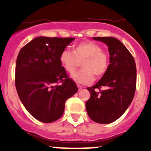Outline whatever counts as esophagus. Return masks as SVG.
<instances>
[{"label": "esophagus", "mask_w": 151, "mask_h": 151, "mask_svg": "<svg viewBox=\"0 0 151 151\" xmlns=\"http://www.w3.org/2000/svg\"><path fill=\"white\" fill-rule=\"evenodd\" d=\"M77 86H78V90H82V88H83V87H82V85H77Z\"/></svg>", "instance_id": "1"}]
</instances>
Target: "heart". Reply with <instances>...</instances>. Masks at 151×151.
<instances>
[{
  "instance_id": "1",
  "label": "heart",
  "mask_w": 151,
  "mask_h": 151,
  "mask_svg": "<svg viewBox=\"0 0 151 151\" xmlns=\"http://www.w3.org/2000/svg\"><path fill=\"white\" fill-rule=\"evenodd\" d=\"M60 61L66 72L73 73L82 62V70L72 75L78 84L91 83L96 78H101L107 71L109 57L103 51L102 47L93 41H82L73 47V52L65 49L60 55Z\"/></svg>"
}]
</instances>
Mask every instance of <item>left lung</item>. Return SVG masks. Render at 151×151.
I'll list each match as a JSON object with an SVG mask.
<instances>
[{
  "label": "left lung",
  "mask_w": 151,
  "mask_h": 151,
  "mask_svg": "<svg viewBox=\"0 0 151 151\" xmlns=\"http://www.w3.org/2000/svg\"><path fill=\"white\" fill-rule=\"evenodd\" d=\"M92 38L107 45L110 64L99 82L87 88L91 97L85 106L88 115L94 122L111 123L125 113L133 100L137 78L135 62L129 50L116 38Z\"/></svg>",
  "instance_id": "1"
}]
</instances>
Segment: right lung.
<instances>
[{"label":"right lung","instance_id":"1","mask_svg":"<svg viewBox=\"0 0 151 151\" xmlns=\"http://www.w3.org/2000/svg\"><path fill=\"white\" fill-rule=\"evenodd\" d=\"M74 39L40 36L19 53L16 88L25 108L40 122L50 123L60 118L66 100L78 91L60 61L61 52ZM58 82L62 84L57 85Z\"/></svg>","mask_w":151,"mask_h":151}]
</instances>
